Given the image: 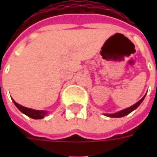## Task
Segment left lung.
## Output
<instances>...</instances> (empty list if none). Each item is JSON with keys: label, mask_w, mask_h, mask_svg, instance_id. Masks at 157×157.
I'll return each instance as SVG.
<instances>
[{"label": "left lung", "mask_w": 157, "mask_h": 157, "mask_svg": "<svg viewBox=\"0 0 157 157\" xmlns=\"http://www.w3.org/2000/svg\"><path fill=\"white\" fill-rule=\"evenodd\" d=\"M145 96H146V94L143 97V98L140 99V100L138 102V103H136L135 104H134L133 106H131V107H128V108H125V109L124 110H121V111H120V112H117V113H113V114H105V116H107V117H117V118H118V117H124V116H127L128 114H129L130 112H132L134 110H135L137 108V107H139V105L141 104L142 102L144 101V98H145Z\"/></svg>", "instance_id": "left-lung-1"}]
</instances>
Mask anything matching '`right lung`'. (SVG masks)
<instances>
[{
  "label": "right lung",
  "instance_id": "1",
  "mask_svg": "<svg viewBox=\"0 0 157 157\" xmlns=\"http://www.w3.org/2000/svg\"><path fill=\"white\" fill-rule=\"evenodd\" d=\"M13 102L21 112H23V114L27 115L28 117H31L33 119H42V118L45 117V116L47 115V111H39V110H34L32 109V108H28V107H23V106H21L20 104L17 103L13 99Z\"/></svg>",
  "mask_w": 157,
  "mask_h": 157
}]
</instances>
